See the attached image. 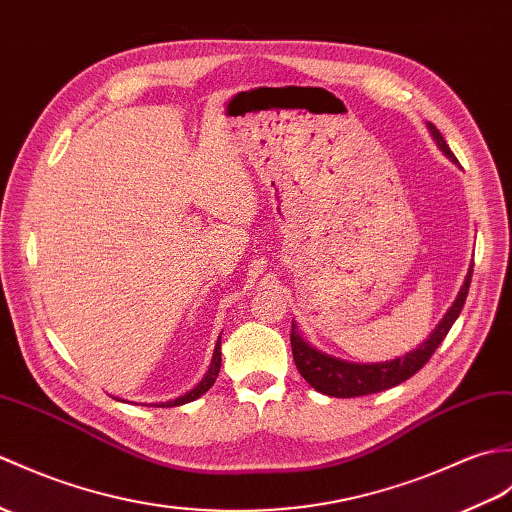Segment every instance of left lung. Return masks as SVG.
Segmentation results:
<instances>
[{
  "instance_id": "8db88e82",
  "label": "left lung",
  "mask_w": 512,
  "mask_h": 512,
  "mask_svg": "<svg viewBox=\"0 0 512 512\" xmlns=\"http://www.w3.org/2000/svg\"><path fill=\"white\" fill-rule=\"evenodd\" d=\"M427 128H430V133L436 139L438 148H441L449 159L456 161L454 152L449 150L447 141L441 135V130H438L434 124H427ZM469 283H471V270H469L465 285H462L456 303L449 307V312L441 320V325L432 331V336L427 338L419 349L406 353L403 358L390 360V362H379V364L344 362V360L331 358V355H325V353L316 351L314 347H310V344L296 334V327L292 325L290 344H292L294 364H296V368H299V373L303 375L307 384L329 397L373 395V392H382V390H388L401 382H406V379H410L414 373H419L421 368L430 362L434 351L441 347V342L449 334L451 325H454V320L462 312V305H465V301H467Z\"/></svg>"
}]
</instances>
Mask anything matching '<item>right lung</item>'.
<instances>
[{
  "label": "right lung",
  "mask_w": 512,
  "mask_h": 512,
  "mask_svg": "<svg viewBox=\"0 0 512 512\" xmlns=\"http://www.w3.org/2000/svg\"><path fill=\"white\" fill-rule=\"evenodd\" d=\"M220 362H222V355H220V340H218L216 351H213V360H211V366H209V371H207L205 379H202V382H200L194 390H189L187 395L178 397V399H174V401L157 403V406H159V408H165V406H168V408H172V406H183V403H189V401L198 399L200 395H205V392L213 386V382H216V377H218V373H220Z\"/></svg>",
  "instance_id": "right-lung-1"
}]
</instances>
